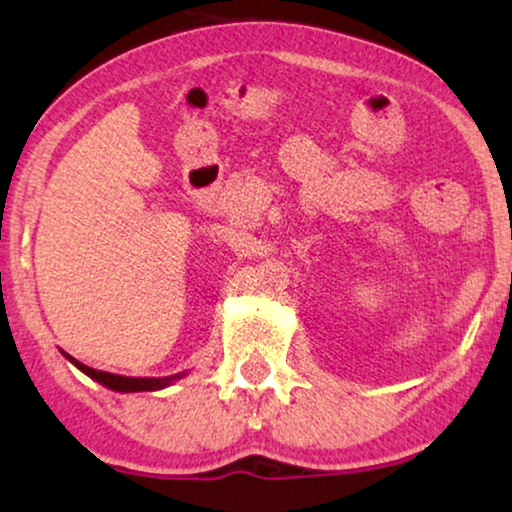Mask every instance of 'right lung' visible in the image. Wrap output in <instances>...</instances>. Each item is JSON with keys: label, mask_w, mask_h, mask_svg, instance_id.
I'll use <instances>...</instances> for the list:
<instances>
[{"label": "right lung", "mask_w": 512, "mask_h": 512, "mask_svg": "<svg viewBox=\"0 0 512 512\" xmlns=\"http://www.w3.org/2000/svg\"><path fill=\"white\" fill-rule=\"evenodd\" d=\"M62 356L69 363H74L76 368L81 370V373H86L90 380L100 382L102 387H107L111 391H121V394H132V391H158V389H165L170 387L172 382H177L184 377L186 373H177V375H170V377H125V375H114V373H104V370H95L90 366H83L81 361H76L74 356H69L67 352H62Z\"/></svg>", "instance_id": "right-lung-1"}]
</instances>
